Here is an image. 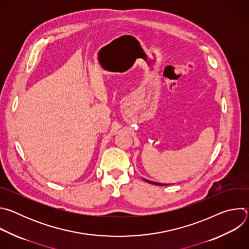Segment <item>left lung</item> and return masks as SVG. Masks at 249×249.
I'll list each match as a JSON object with an SVG mask.
<instances>
[{"label":"left lung","mask_w":249,"mask_h":249,"mask_svg":"<svg viewBox=\"0 0 249 249\" xmlns=\"http://www.w3.org/2000/svg\"><path fill=\"white\" fill-rule=\"evenodd\" d=\"M145 181H147L148 183H151V184H155V185H161V186L166 185V184H161V183H158V182H153V181H150V180H147V179H145Z\"/></svg>","instance_id":"obj_1"}]
</instances>
